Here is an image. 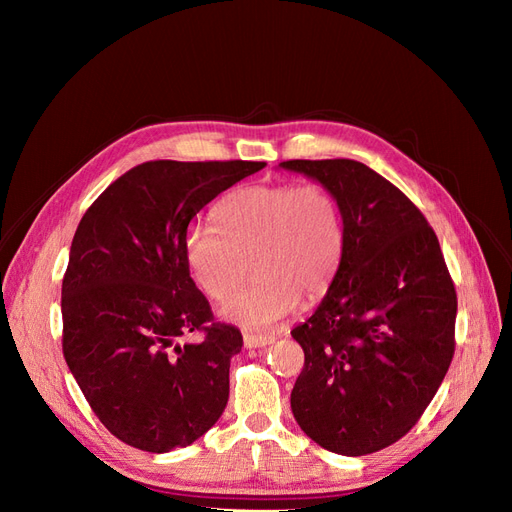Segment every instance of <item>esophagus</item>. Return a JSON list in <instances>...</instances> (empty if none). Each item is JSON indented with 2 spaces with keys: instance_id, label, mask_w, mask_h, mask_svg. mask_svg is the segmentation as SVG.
I'll use <instances>...</instances> for the list:
<instances>
[{
  "instance_id": "1",
  "label": "esophagus",
  "mask_w": 512,
  "mask_h": 512,
  "mask_svg": "<svg viewBox=\"0 0 512 512\" xmlns=\"http://www.w3.org/2000/svg\"><path fill=\"white\" fill-rule=\"evenodd\" d=\"M273 342H275V335H252V333L243 335L245 348H262V346H269Z\"/></svg>"
}]
</instances>
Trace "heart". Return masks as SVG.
<instances>
[{
  "label": "heart",
  "mask_w": 512,
  "mask_h": 512,
  "mask_svg": "<svg viewBox=\"0 0 512 512\" xmlns=\"http://www.w3.org/2000/svg\"><path fill=\"white\" fill-rule=\"evenodd\" d=\"M215 226L194 224L183 250L198 286L226 301L243 280L245 260L258 280L235 294L222 316L267 329L301 301L333 284L344 254V220L333 192L318 181L256 183L215 207Z\"/></svg>",
  "instance_id": "obj_1"
}]
</instances>
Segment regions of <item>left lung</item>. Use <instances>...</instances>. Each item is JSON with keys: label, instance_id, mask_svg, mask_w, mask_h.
I'll return each mask as SVG.
<instances>
[{"label": "left lung", "instance_id": "obj_1", "mask_svg": "<svg viewBox=\"0 0 512 512\" xmlns=\"http://www.w3.org/2000/svg\"><path fill=\"white\" fill-rule=\"evenodd\" d=\"M282 166L327 185L344 220L327 297L290 333L305 352L292 414L331 453L382 451L418 423L453 361V277L421 209L376 170L346 158Z\"/></svg>", "mask_w": 512, "mask_h": 512}]
</instances>
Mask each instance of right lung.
<instances>
[{"instance_id":"1","label":"right lung","mask_w":512,"mask_h":512,"mask_svg":"<svg viewBox=\"0 0 512 512\" xmlns=\"http://www.w3.org/2000/svg\"><path fill=\"white\" fill-rule=\"evenodd\" d=\"M260 168L265 162H143L79 222L61 284V348L87 404L121 442L168 453L222 416L243 337L215 320L183 241L200 209ZM190 332L204 339L179 345Z\"/></svg>"}]
</instances>
